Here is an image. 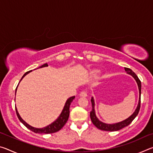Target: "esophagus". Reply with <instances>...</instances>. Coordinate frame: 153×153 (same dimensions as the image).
<instances>
[{
  "instance_id": "1",
  "label": "esophagus",
  "mask_w": 153,
  "mask_h": 153,
  "mask_svg": "<svg viewBox=\"0 0 153 153\" xmlns=\"http://www.w3.org/2000/svg\"><path fill=\"white\" fill-rule=\"evenodd\" d=\"M79 96L82 97H87V91L86 90H84V91H82L79 93Z\"/></svg>"
}]
</instances>
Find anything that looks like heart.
Returning a JSON list of instances; mask_svg holds the SVG:
<instances>
[{"label": "heart", "mask_w": 153, "mask_h": 153, "mask_svg": "<svg viewBox=\"0 0 153 153\" xmlns=\"http://www.w3.org/2000/svg\"><path fill=\"white\" fill-rule=\"evenodd\" d=\"M92 75H93V76H97V72L94 71V72H93V73H92Z\"/></svg>", "instance_id": "heart-1"}]
</instances>
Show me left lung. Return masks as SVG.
<instances>
[{
  "label": "left lung",
  "instance_id": "1",
  "mask_svg": "<svg viewBox=\"0 0 153 153\" xmlns=\"http://www.w3.org/2000/svg\"><path fill=\"white\" fill-rule=\"evenodd\" d=\"M125 70L128 73V74H130L131 76H132L134 79H136V81L138 84V89H139V93H140V98H139V102H138V107H137L136 111H134V113L131 115L130 117H128V119H126L121 122L117 123H114V124H107L105 123H102L101 121H99L98 120V118L97 117V116L95 115V111H94V99L93 98H92L91 99V102H92V111H90V119H91V121L92 123L97 127V128L99 129H101V130L103 131H117L120 130V129H122L125 127L128 126L131 123L135 117L138 115V114L139 113L140 108V96H141V82L140 80L139 79L138 76H136V74L134 73V72L130 69L129 68H127V67H125Z\"/></svg>",
  "mask_w": 153,
  "mask_h": 153
}]
</instances>
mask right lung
<instances>
[{
  "label": "right lung",
  "instance_id": "right-lung-1",
  "mask_svg": "<svg viewBox=\"0 0 153 153\" xmlns=\"http://www.w3.org/2000/svg\"><path fill=\"white\" fill-rule=\"evenodd\" d=\"M47 66H48V64L45 63L42 65L41 67H40V68H42V67H47ZM30 71H27L26 73L22 76V79H20V81L23 79V77H24L25 75H27L28 73H30ZM16 90H17V88H16V90H15V92H16ZM74 98H75L74 96V97H71L69 98H68L65 102V105L63 111H62V113H61L60 116H59L57 120H56L55 121H54L53 123L50 124L49 126L43 128H33V127H32L30 125H28V124L27 123H25V121L22 120V117H20L19 114L17 112V110L16 108H15V110H16V113H17V117L19 118V120H20L21 122L24 124L26 128L30 129L31 131L38 134H52V133L56 132V131L60 130V129L65 126V124L67 123V121L68 120V118H69V107H70L71 103L72 101H73Z\"/></svg>",
  "mask_w": 153,
  "mask_h": 153
}]
</instances>
